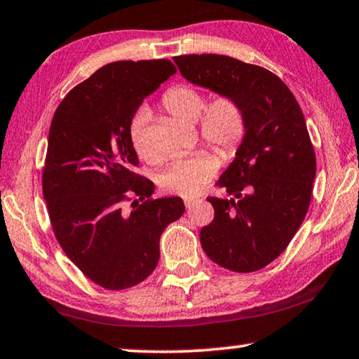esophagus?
Wrapping results in <instances>:
<instances>
[{
	"label": "esophagus",
	"mask_w": 359,
	"mask_h": 359,
	"mask_svg": "<svg viewBox=\"0 0 359 359\" xmlns=\"http://www.w3.org/2000/svg\"><path fill=\"white\" fill-rule=\"evenodd\" d=\"M184 203H185V206H187V208H189V210H190V208H191V206H195V205H196V203H198V198H185V200H184Z\"/></svg>",
	"instance_id": "esophagus-1"
}]
</instances>
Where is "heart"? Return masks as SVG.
Masks as SVG:
<instances>
[{
  "label": "heart",
  "instance_id": "heart-1",
  "mask_svg": "<svg viewBox=\"0 0 359 359\" xmlns=\"http://www.w3.org/2000/svg\"><path fill=\"white\" fill-rule=\"evenodd\" d=\"M163 108L174 119L191 126L196 122L198 135L208 145L232 158L245 142L248 130V116L237 96L219 93L206 103L200 88L189 83L170 87L161 98ZM149 111L140 108L128 122V140L143 161H154V153L148 135ZM219 169V159L211 151L201 149L170 163L159 177V184L169 194L195 196L205 189Z\"/></svg>",
  "mask_w": 359,
  "mask_h": 359
}]
</instances>
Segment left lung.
<instances>
[{
  "instance_id": "1",
  "label": "left lung",
  "mask_w": 359,
  "mask_h": 359,
  "mask_svg": "<svg viewBox=\"0 0 359 359\" xmlns=\"http://www.w3.org/2000/svg\"><path fill=\"white\" fill-rule=\"evenodd\" d=\"M187 80L242 101L248 130L217 180L232 200L208 196L214 219L200 232L210 259L233 272H255L283 253L306 216L316 153L290 88L267 69L224 55L175 56Z\"/></svg>"
}]
</instances>
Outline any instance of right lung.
Wrapping results in <instances>:
<instances>
[{
	"mask_svg": "<svg viewBox=\"0 0 359 359\" xmlns=\"http://www.w3.org/2000/svg\"><path fill=\"white\" fill-rule=\"evenodd\" d=\"M175 72L169 60L106 64L53 116L41 172L51 229L67 258L106 290L145 280L164 229L185 211L182 198H151L153 182L135 172L128 140L138 106Z\"/></svg>",
	"mask_w": 359,
	"mask_h": 359,
	"instance_id": "obj_1",
	"label": "right lung"
}]
</instances>
